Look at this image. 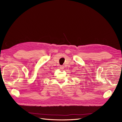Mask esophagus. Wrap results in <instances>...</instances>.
Listing matches in <instances>:
<instances>
[{"mask_svg":"<svg viewBox=\"0 0 122 122\" xmlns=\"http://www.w3.org/2000/svg\"><path fill=\"white\" fill-rule=\"evenodd\" d=\"M64 66H60V69H61V70H62V69H64Z\"/></svg>","mask_w":122,"mask_h":122,"instance_id":"34e87169","label":"esophagus"}]
</instances>
